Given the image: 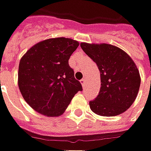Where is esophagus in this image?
I'll list each match as a JSON object with an SVG mask.
<instances>
[{"mask_svg":"<svg viewBox=\"0 0 151 151\" xmlns=\"http://www.w3.org/2000/svg\"><path fill=\"white\" fill-rule=\"evenodd\" d=\"M80 82H81V83H82L83 87H84V86H85V83H86V79L83 78H82V79L80 80Z\"/></svg>","mask_w":151,"mask_h":151,"instance_id":"esophagus-1","label":"esophagus"}]
</instances>
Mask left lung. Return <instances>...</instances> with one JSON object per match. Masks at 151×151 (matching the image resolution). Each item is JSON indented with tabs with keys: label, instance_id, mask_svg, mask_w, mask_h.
Here are the masks:
<instances>
[{
	"label": "left lung",
	"instance_id": "8db88e82",
	"mask_svg": "<svg viewBox=\"0 0 151 151\" xmlns=\"http://www.w3.org/2000/svg\"><path fill=\"white\" fill-rule=\"evenodd\" d=\"M80 46L101 73L100 92L89 101L91 111L104 116L124 112L135 101L140 86V76L134 61L111 45L81 43Z\"/></svg>",
	"mask_w": 151,
	"mask_h": 151
}]
</instances>
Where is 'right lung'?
Returning a JSON list of instances; mask_svg holds the SVG:
<instances>
[{
    "mask_svg": "<svg viewBox=\"0 0 151 151\" xmlns=\"http://www.w3.org/2000/svg\"><path fill=\"white\" fill-rule=\"evenodd\" d=\"M78 45L72 39H49L31 47L21 58L18 87L34 110L48 116H60L75 94L82 91L68 64Z\"/></svg>",
    "mask_w": 151,
    "mask_h": 151,
    "instance_id": "1",
    "label": "right lung"
}]
</instances>
